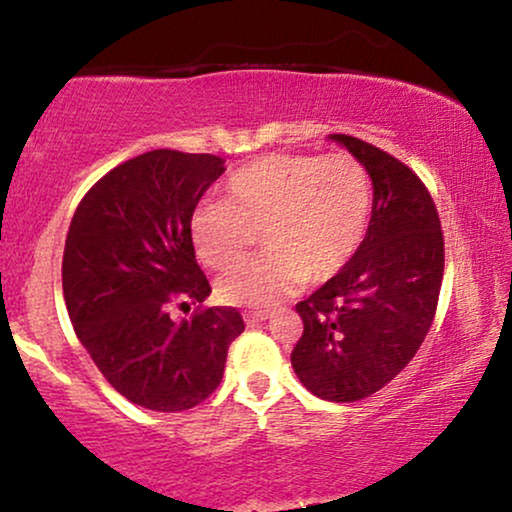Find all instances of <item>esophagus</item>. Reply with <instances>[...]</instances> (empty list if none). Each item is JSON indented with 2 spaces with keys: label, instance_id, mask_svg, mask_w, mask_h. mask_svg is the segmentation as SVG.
Here are the masks:
<instances>
[{
  "label": "esophagus",
  "instance_id": "esophagus-1",
  "mask_svg": "<svg viewBox=\"0 0 512 512\" xmlns=\"http://www.w3.org/2000/svg\"><path fill=\"white\" fill-rule=\"evenodd\" d=\"M264 320H269V313H245V322H248V325H255V322H264Z\"/></svg>",
  "mask_w": 512,
  "mask_h": 512
}]
</instances>
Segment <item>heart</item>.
<instances>
[{"instance_id":"obj_1","label":"heart","mask_w":512,"mask_h":512,"mask_svg":"<svg viewBox=\"0 0 512 512\" xmlns=\"http://www.w3.org/2000/svg\"><path fill=\"white\" fill-rule=\"evenodd\" d=\"M373 187L349 154H269L238 168L226 202H202L190 221L197 257L223 272L262 233L260 257L219 281L221 301L267 308L308 281L339 274L366 238Z\"/></svg>"}]
</instances>
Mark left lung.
<instances>
[{
	"label": "left lung",
	"mask_w": 512,
	"mask_h": 512,
	"mask_svg": "<svg viewBox=\"0 0 512 512\" xmlns=\"http://www.w3.org/2000/svg\"><path fill=\"white\" fill-rule=\"evenodd\" d=\"M327 139L368 170L373 209L351 262L296 305L303 337L291 366L315 397L356 402L390 383L424 342L443 281V231L404 163L349 134Z\"/></svg>",
	"instance_id": "obj_1"
}]
</instances>
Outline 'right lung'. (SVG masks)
<instances>
[{"label": "right lung", "mask_w": 512, "mask_h": 512, "mask_svg": "<svg viewBox=\"0 0 512 512\" xmlns=\"http://www.w3.org/2000/svg\"><path fill=\"white\" fill-rule=\"evenodd\" d=\"M223 158L156 149L110 170L74 211L62 289L76 337L110 385L151 411H185L221 383L245 330L236 308L170 320L173 301L204 303L190 221Z\"/></svg>", "instance_id": "obj_1"}]
</instances>
